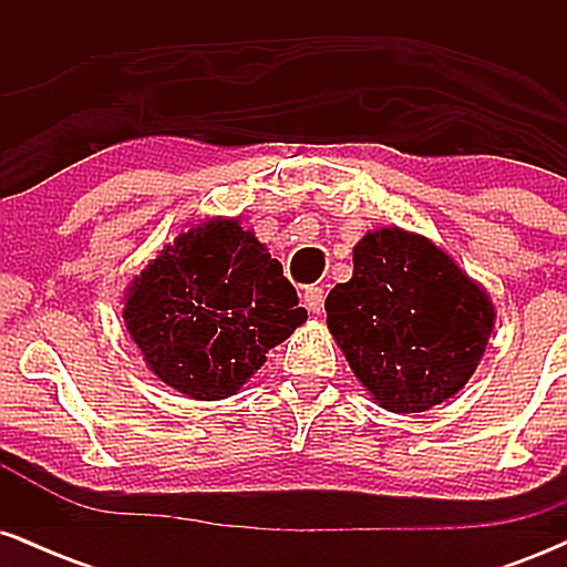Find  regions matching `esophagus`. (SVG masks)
<instances>
[{
	"instance_id": "1",
	"label": "esophagus",
	"mask_w": 567,
	"mask_h": 567,
	"mask_svg": "<svg viewBox=\"0 0 567 567\" xmlns=\"http://www.w3.org/2000/svg\"><path fill=\"white\" fill-rule=\"evenodd\" d=\"M303 306L311 311V315H320L324 306V290L320 285H311V288L303 290Z\"/></svg>"
}]
</instances>
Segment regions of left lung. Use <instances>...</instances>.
Returning <instances> with one entry per match:
<instances>
[{"label": "left lung", "instance_id": "obj_1", "mask_svg": "<svg viewBox=\"0 0 567 567\" xmlns=\"http://www.w3.org/2000/svg\"><path fill=\"white\" fill-rule=\"evenodd\" d=\"M328 328L381 408L421 413L470 381L496 311L447 252L419 234L370 231L354 275L324 301Z\"/></svg>", "mask_w": 567, "mask_h": 567}]
</instances>
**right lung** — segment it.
<instances>
[{
	"mask_svg": "<svg viewBox=\"0 0 567 567\" xmlns=\"http://www.w3.org/2000/svg\"><path fill=\"white\" fill-rule=\"evenodd\" d=\"M122 317L157 379L194 400H220L264 365L306 309L256 234L207 220L135 277Z\"/></svg>",
	"mask_w": 567,
	"mask_h": 567,
	"instance_id": "obj_1",
	"label": "right lung"
}]
</instances>
